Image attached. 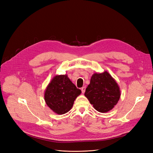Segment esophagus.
I'll list each match as a JSON object with an SVG mask.
<instances>
[{
	"label": "esophagus",
	"mask_w": 153,
	"mask_h": 153,
	"mask_svg": "<svg viewBox=\"0 0 153 153\" xmlns=\"http://www.w3.org/2000/svg\"><path fill=\"white\" fill-rule=\"evenodd\" d=\"M81 91H82V93H84L85 91V87H82L81 88Z\"/></svg>",
	"instance_id": "34e87169"
}]
</instances>
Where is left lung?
Returning a JSON list of instances; mask_svg holds the SVG:
<instances>
[{
  "instance_id": "1",
  "label": "left lung",
  "mask_w": 153,
  "mask_h": 153,
  "mask_svg": "<svg viewBox=\"0 0 153 153\" xmlns=\"http://www.w3.org/2000/svg\"><path fill=\"white\" fill-rule=\"evenodd\" d=\"M85 96L100 112H107L116 105L121 92L114 78L107 71L94 73L91 78Z\"/></svg>"
}]
</instances>
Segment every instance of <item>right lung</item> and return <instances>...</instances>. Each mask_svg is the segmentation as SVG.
Listing matches in <instances>:
<instances>
[{
    "mask_svg": "<svg viewBox=\"0 0 153 153\" xmlns=\"http://www.w3.org/2000/svg\"><path fill=\"white\" fill-rule=\"evenodd\" d=\"M66 75L55 76L47 87L45 100L54 112L64 114L71 110L74 101L81 94Z\"/></svg>",
    "mask_w": 153,
    "mask_h": 153,
    "instance_id": "right-lung-1",
    "label": "right lung"
}]
</instances>
